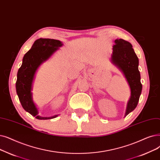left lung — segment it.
<instances>
[{"instance_id":"1","label":"left lung","mask_w":160,"mask_h":160,"mask_svg":"<svg viewBox=\"0 0 160 160\" xmlns=\"http://www.w3.org/2000/svg\"><path fill=\"white\" fill-rule=\"evenodd\" d=\"M111 61L126 77L131 89V96L127 104L125 116L137 106L142 92L141 74L138 71V59L131 44L122 38L114 40Z\"/></svg>"}]
</instances>
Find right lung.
I'll list each match as a JSON object with an SVG mask.
<instances>
[{
    "label": "right lung",
    "mask_w": 160,
    "mask_h": 160,
    "mask_svg": "<svg viewBox=\"0 0 160 160\" xmlns=\"http://www.w3.org/2000/svg\"><path fill=\"white\" fill-rule=\"evenodd\" d=\"M63 46L61 41L50 38H39L34 42L31 49L23 58L22 65L19 68L16 84V92L24 110L38 120H49L58 115L51 117H41L34 103L32 95V82L34 75L40 65L47 61Z\"/></svg>",
    "instance_id": "1"
}]
</instances>
